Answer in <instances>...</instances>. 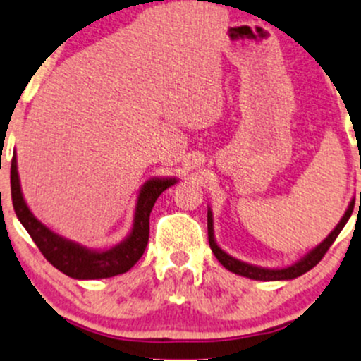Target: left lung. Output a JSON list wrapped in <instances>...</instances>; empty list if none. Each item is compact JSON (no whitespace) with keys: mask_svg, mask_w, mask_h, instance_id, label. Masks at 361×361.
Instances as JSON below:
<instances>
[{"mask_svg":"<svg viewBox=\"0 0 361 361\" xmlns=\"http://www.w3.org/2000/svg\"><path fill=\"white\" fill-rule=\"evenodd\" d=\"M360 202H361V192H360ZM353 207H355V199H351L346 212H344V216L341 217V221H339L338 226H336V228L329 233L327 238L324 241H320V243L317 245V247L312 248L310 252L305 253L302 259H298L291 265H286V267H260V265L243 262V260L236 259V257L229 255L228 252H224L223 248L217 245L216 236H214V217H212L211 207H207L209 245H211V250L214 252V255H216V259L219 260V262L223 264L228 271L235 272V274L248 277V279H255V281H290V279H295V277L305 274V272H308L312 267H315V265L322 260V257L326 255L329 247L334 243V240L338 238V235L341 233L344 224L348 223V219H350L351 214H353Z\"/></svg>","mask_w":361,"mask_h":361,"instance_id":"8db88e82","label":"left lung"}]
</instances>
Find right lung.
Segmentation results:
<instances>
[{
  "label": "right lung",
  "mask_w": 361,
  "mask_h": 361,
  "mask_svg": "<svg viewBox=\"0 0 361 361\" xmlns=\"http://www.w3.org/2000/svg\"><path fill=\"white\" fill-rule=\"evenodd\" d=\"M10 178L11 200H13V209L18 221L27 229L47 262L73 279H104V277H113L130 271L144 255L145 247H147L149 216L157 197L178 181V178L173 176L149 178L138 192L132 229L128 235L111 248L96 250V248H89L58 235L34 216L23 199L17 168V152H13V159H11Z\"/></svg>",
  "instance_id": "obj_1"
}]
</instances>
